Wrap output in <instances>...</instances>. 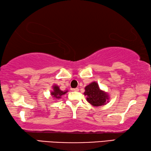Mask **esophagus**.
I'll use <instances>...</instances> for the list:
<instances>
[{
  "mask_svg": "<svg viewBox=\"0 0 151 151\" xmlns=\"http://www.w3.org/2000/svg\"><path fill=\"white\" fill-rule=\"evenodd\" d=\"M72 91H79V89L78 88H74V89H72Z\"/></svg>",
  "mask_w": 151,
  "mask_h": 151,
  "instance_id": "1",
  "label": "esophagus"
}]
</instances>
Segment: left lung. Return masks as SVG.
Instances as JSON below:
<instances>
[{
	"label": "left lung",
	"mask_w": 151,
	"mask_h": 151,
	"mask_svg": "<svg viewBox=\"0 0 151 151\" xmlns=\"http://www.w3.org/2000/svg\"><path fill=\"white\" fill-rule=\"evenodd\" d=\"M84 95L87 96V101L94 107L104 105L109 99L107 93L101 90L98 84L95 81L86 87Z\"/></svg>",
	"instance_id": "left-lung-1"
}]
</instances>
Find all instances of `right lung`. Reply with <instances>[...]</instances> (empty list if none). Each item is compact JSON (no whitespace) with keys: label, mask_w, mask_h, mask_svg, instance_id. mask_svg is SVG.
<instances>
[{"label":"right lung","mask_w":151,"mask_h":151,"mask_svg":"<svg viewBox=\"0 0 151 151\" xmlns=\"http://www.w3.org/2000/svg\"><path fill=\"white\" fill-rule=\"evenodd\" d=\"M68 91L66 90L65 91H63L62 90H60V88L58 86H53V91H51V95L53 97L56 99H60L61 97H62L63 95L67 93Z\"/></svg>","instance_id":"add662e5"}]
</instances>
